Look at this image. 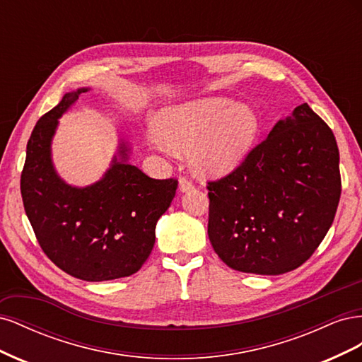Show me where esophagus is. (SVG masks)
Returning a JSON list of instances; mask_svg holds the SVG:
<instances>
[{"instance_id":"34e87169","label":"esophagus","mask_w":362,"mask_h":362,"mask_svg":"<svg viewBox=\"0 0 362 362\" xmlns=\"http://www.w3.org/2000/svg\"><path fill=\"white\" fill-rule=\"evenodd\" d=\"M178 189H180V192H181V193L189 192L190 189H193V182H192L189 178L180 177V180H178Z\"/></svg>"}]
</instances>
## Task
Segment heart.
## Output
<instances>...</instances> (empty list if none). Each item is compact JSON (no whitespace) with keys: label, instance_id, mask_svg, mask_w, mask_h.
Segmentation results:
<instances>
[{"label":"heart","instance_id":"b5f03b06","mask_svg":"<svg viewBox=\"0 0 362 362\" xmlns=\"http://www.w3.org/2000/svg\"><path fill=\"white\" fill-rule=\"evenodd\" d=\"M156 134L148 141L156 148L189 151L192 168L202 177L222 178L249 158L261 131L258 113L229 98L206 96L163 108Z\"/></svg>","mask_w":362,"mask_h":362}]
</instances>
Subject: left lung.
Listing matches in <instances>:
<instances>
[{"label":"left lung","instance_id":"1","mask_svg":"<svg viewBox=\"0 0 362 362\" xmlns=\"http://www.w3.org/2000/svg\"><path fill=\"white\" fill-rule=\"evenodd\" d=\"M338 164L332 129L308 104L278 120L242 168L208 182V237L218 258L257 275L302 266L334 222Z\"/></svg>","mask_w":362,"mask_h":362}]
</instances>
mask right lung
Segmentation results:
<instances>
[{"label": "right lung", "instance_id": "right-lung-1", "mask_svg": "<svg viewBox=\"0 0 362 362\" xmlns=\"http://www.w3.org/2000/svg\"><path fill=\"white\" fill-rule=\"evenodd\" d=\"M89 90L64 93L37 120L27 144L21 193L47 257L74 278L100 282L129 276L144 266L178 181L149 178L131 164V146L124 139L101 180L76 187L60 177L51 152L59 119Z\"/></svg>", "mask_w": 362, "mask_h": 362}]
</instances>
